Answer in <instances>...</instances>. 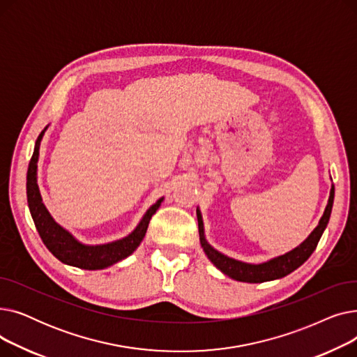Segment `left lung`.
<instances>
[{
	"mask_svg": "<svg viewBox=\"0 0 357 357\" xmlns=\"http://www.w3.org/2000/svg\"><path fill=\"white\" fill-rule=\"evenodd\" d=\"M333 201H334V185H331L330 197L327 207L323 213V217L318 221L317 227L311 231V234L301 243V245L296 246L295 249L275 256L266 261H261V264H248V261H241L237 259H233L227 255H224L218 250H215L210 243L205 238V230H204V221L199 207H197V218H198V231H199V241L201 248L204 249V253L211 260V264L220 269L224 275L230 276L238 282H248V284H261L268 282V280L280 279L295 269L301 266L304 261L312 255L315 250L318 241H320L333 208Z\"/></svg>",
	"mask_w": 357,
	"mask_h": 357,
	"instance_id": "obj_1",
	"label": "left lung"
}]
</instances>
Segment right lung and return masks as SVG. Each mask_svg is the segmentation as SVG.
<instances>
[{
  "label": "right lung",
  "mask_w": 357,
  "mask_h": 357,
  "mask_svg": "<svg viewBox=\"0 0 357 357\" xmlns=\"http://www.w3.org/2000/svg\"><path fill=\"white\" fill-rule=\"evenodd\" d=\"M47 127L49 126L42 130V133L36 140L34 152L27 169V202L37 231H39L49 252L65 265L86 271H100L119 264V261L128 257L139 248L142 240L144 238L150 218L158 211L165 197L159 198L153 205H150L136 229L126 237L109 243H102V245H85L69 230L62 227L59 222L54 221V218L47 211L46 205L43 204L39 185H37L39 150Z\"/></svg>",
  "instance_id": "add662e5"
}]
</instances>
